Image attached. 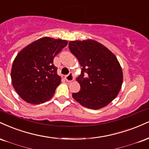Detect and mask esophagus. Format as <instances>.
Here are the masks:
<instances>
[{
    "label": "esophagus",
    "mask_w": 149,
    "mask_h": 149,
    "mask_svg": "<svg viewBox=\"0 0 149 149\" xmlns=\"http://www.w3.org/2000/svg\"><path fill=\"white\" fill-rule=\"evenodd\" d=\"M65 80L67 81L68 82H71L73 80H74V75H73V73L72 72H70L69 74L66 75L65 77Z\"/></svg>",
    "instance_id": "obj_1"
}]
</instances>
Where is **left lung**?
Wrapping results in <instances>:
<instances>
[{"instance_id": "left-lung-1", "label": "left lung", "mask_w": 149, "mask_h": 149, "mask_svg": "<svg viewBox=\"0 0 149 149\" xmlns=\"http://www.w3.org/2000/svg\"><path fill=\"white\" fill-rule=\"evenodd\" d=\"M69 49L81 67L76 78L81 88L72 97L89 109L106 107L116 98L123 84V71L116 56L91 39L70 41Z\"/></svg>"}]
</instances>
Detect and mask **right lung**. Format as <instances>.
Returning <instances> with one entry per match:
<instances>
[{"label": "right lung", "instance_id": "right-lung-1", "mask_svg": "<svg viewBox=\"0 0 149 149\" xmlns=\"http://www.w3.org/2000/svg\"><path fill=\"white\" fill-rule=\"evenodd\" d=\"M67 45V40L44 37L17 54L12 63L11 79L21 98L30 104H40L53 97L61 82L54 58Z\"/></svg>", "mask_w": 149, "mask_h": 149}]
</instances>
